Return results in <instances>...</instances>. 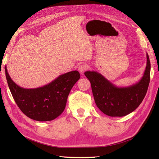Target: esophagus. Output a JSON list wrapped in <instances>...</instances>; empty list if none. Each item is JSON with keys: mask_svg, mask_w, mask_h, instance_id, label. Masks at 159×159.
<instances>
[{"mask_svg": "<svg viewBox=\"0 0 159 159\" xmlns=\"http://www.w3.org/2000/svg\"><path fill=\"white\" fill-rule=\"evenodd\" d=\"M88 69V66L85 64H81L78 66V71L80 73L83 74L85 71Z\"/></svg>", "mask_w": 159, "mask_h": 159, "instance_id": "obj_1", "label": "esophagus"}]
</instances>
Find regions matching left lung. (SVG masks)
<instances>
[{"mask_svg":"<svg viewBox=\"0 0 159 159\" xmlns=\"http://www.w3.org/2000/svg\"><path fill=\"white\" fill-rule=\"evenodd\" d=\"M151 63L147 54V66L139 82L128 87H117L102 74L87 71L84 74L91 83L98 107L110 117H123L131 113L141 103L150 82Z\"/></svg>","mask_w":159,"mask_h":159,"instance_id":"1","label":"left lung"}]
</instances>
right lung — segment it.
Masks as SVG:
<instances>
[{
  "instance_id": "add662e5",
  "label": "right lung",
  "mask_w": 159,
  "mask_h": 159,
  "mask_svg": "<svg viewBox=\"0 0 159 159\" xmlns=\"http://www.w3.org/2000/svg\"><path fill=\"white\" fill-rule=\"evenodd\" d=\"M5 74L9 89L18 107L27 117L38 121H52L62 113L71 88L80 78L78 71H71L42 87L25 89L12 80L7 66Z\"/></svg>"
}]
</instances>
